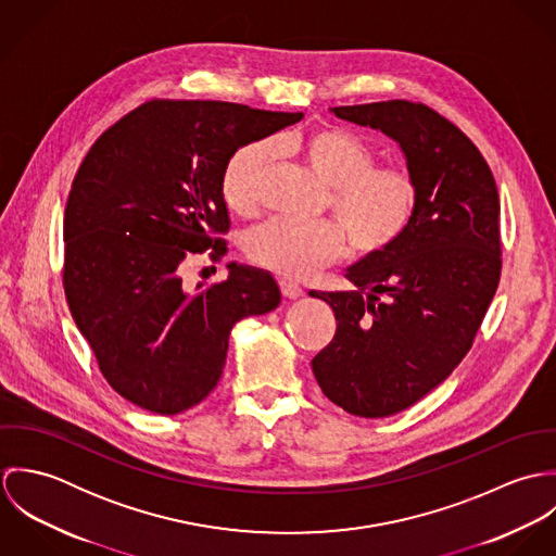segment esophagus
Wrapping results in <instances>:
<instances>
[{
	"mask_svg": "<svg viewBox=\"0 0 556 556\" xmlns=\"http://www.w3.org/2000/svg\"><path fill=\"white\" fill-rule=\"evenodd\" d=\"M282 293L289 300H298V298L304 295V289L300 285H295V282H282Z\"/></svg>",
	"mask_w": 556,
	"mask_h": 556,
	"instance_id": "esophagus-1",
	"label": "esophagus"
}]
</instances>
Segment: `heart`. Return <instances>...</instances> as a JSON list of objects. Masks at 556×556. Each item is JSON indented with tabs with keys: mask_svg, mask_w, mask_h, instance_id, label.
<instances>
[{
	"mask_svg": "<svg viewBox=\"0 0 556 556\" xmlns=\"http://www.w3.org/2000/svg\"><path fill=\"white\" fill-rule=\"evenodd\" d=\"M276 152H291L327 190L338 225H302L274 218L245 238L248 256L285 278H306L344 254L346 239L357 256L388 254L413 229L421 190L396 166H377V152L342 128H317L295 139L256 141L239 148L225 166L223 197L238 216H252L263 199Z\"/></svg>",
	"mask_w": 556,
	"mask_h": 556,
	"instance_id": "1",
	"label": "heart"
}]
</instances>
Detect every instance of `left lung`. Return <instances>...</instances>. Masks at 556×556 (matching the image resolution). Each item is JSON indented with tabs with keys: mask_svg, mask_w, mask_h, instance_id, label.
I'll use <instances>...</instances> for the list:
<instances>
[{
	"mask_svg": "<svg viewBox=\"0 0 556 556\" xmlns=\"http://www.w3.org/2000/svg\"><path fill=\"white\" fill-rule=\"evenodd\" d=\"M329 111L396 141L421 190L396 248L346 267L353 291H311L338 320L313 359L318 388L351 415L388 417L441 386L473 344L501 276L498 192L471 139L426 104Z\"/></svg>",
	"mask_w": 556,
	"mask_h": 556,
	"instance_id": "obj_1",
	"label": "left lung"
}]
</instances>
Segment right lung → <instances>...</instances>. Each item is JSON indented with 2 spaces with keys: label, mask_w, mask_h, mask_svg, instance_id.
I'll return each instance as SVG.
<instances>
[{
  "label": "right lung",
  "mask_w": 556,
  "mask_h": 556,
  "mask_svg": "<svg viewBox=\"0 0 556 556\" xmlns=\"http://www.w3.org/2000/svg\"><path fill=\"white\" fill-rule=\"evenodd\" d=\"M304 113L216 100H152L113 124L77 170L64 218V289L104 379L132 404L177 415L218 386L233 325L280 306L265 269L229 263L190 293L192 254H225V166Z\"/></svg>",
  "instance_id": "1"
}]
</instances>
